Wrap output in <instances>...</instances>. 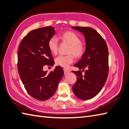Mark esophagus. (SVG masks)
Wrapping results in <instances>:
<instances>
[{
    "label": "esophagus",
    "mask_w": 129,
    "mask_h": 129,
    "mask_svg": "<svg viewBox=\"0 0 129 129\" xmlns=\"http://www.w3.org/2000/svg\"><path fill=\"white\" fill-rule=\"evenodd\" d=\"M63 71H64V75H67V73H69V72H70V70H67V69H64V70H63Z\"/></svg>",
    "instance_id": "1"
}]
</instances>
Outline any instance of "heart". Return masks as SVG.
I'll return each instance as SVG.
<instances>
[{
    "mask_svg": "<svg viewBox=\"0 0 129 129\" xmlns=\"http://www.w3.org/2000/svg\"><path fill=\"white\" fill-rule=\"evenodd\" d=\"M59 37L62 40L70 45V48L68 53L72 54L76 58H80L85 53L86 48L81 43V39L76 34L71 31H67L63 33ZM48 47L50 52L52 54H56L58 50V42L57 38L52 37L48 42ZM73 56L72 54L66 56L59 55L58 56L55 61L56 63L62 67L66 68L73 62Z\"/></svg>",
    "mask_w": 129,
    "mask_h": 129,
    "instance_id": "1",
    "label": "heart"
}]
</instances>
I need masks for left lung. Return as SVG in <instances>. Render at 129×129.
Returning a JSON list of instances; mask_svg holds the SVG:
<instances>
[{
    "label": "left lung",
    "instance_id": "left-lung-1",
    "mask_svg": "<svg viewBox=\"0 0 129 129\" xmlns=\"http://www.w3.org/2000/svg\"><path fill=\"white\" fill-rule=\"evenodd\" d=\"M80 31L86 41V51L82 58L74 66L86 69L85 75L81 70L73 71L77 81L72 86L75 95L86 100L94 98L103 87L109 75V51L102 36L90 27H74Z\"/></svg>",
    "mask_w": 129,
    "mask_h": 129
}]
</instances>
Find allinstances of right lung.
Listing matches in <instances>:
<instances>
[{"label":"right lung","mask_w":129,"mask_h":129,"mask_svg":"<svg viewBox=\"0 0 129 129\" xmlns=\"http://www.w3.org/2000/svg\"><path fill=\"white\" fill-rule=\"evenodd\" d=\"M54 28H40L30 31L19 45L18 70L27 92L38 100L45 101L53 95L64 75L59 66L49 73L44 71V66H53L54 60L48 47L49 39L54 35Z\"/></svg>","instance_id":"add662e5"}]
</instances>
